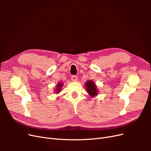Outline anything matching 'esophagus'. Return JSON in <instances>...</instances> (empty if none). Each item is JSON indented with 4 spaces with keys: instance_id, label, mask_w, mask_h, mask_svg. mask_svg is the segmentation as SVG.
I'll use <instances>...</instances> for the list:
<instances>
[{
    "instance_id": "esophagus-1",
    "label": "esophagus",
    "mask_w": 151,
    "mask_h": 151,
    "mask_svg": "<svg viewBox=\"0 0 151 151\" xmlns=\"http://www.w3.org/2000/svg\"><path fill=\"white\" fill-rule=\"evenodd\" d=\"M77 76H76V75H73L71 76V80L72 81H77Z\"/></svg>"
}]
</instances>
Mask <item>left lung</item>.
Masks as SVG:
<instances>
[{
	"instance_id": "obj_1",
	"label": "left lung",
	"mask_w": 151,
	"mask_h": 151,
	"mask_svg": "<svg viewBox=\"0 0 151 151\" xmlns=\"http://www.w3.org/2000/svg\"><path fill=\"white\" fill-rule=\"evenodd\" d=\"M86 91L91 97H94L98 94V91L95 83L92 81H88L86 83Z\"/></svg>"
}]
</instances>
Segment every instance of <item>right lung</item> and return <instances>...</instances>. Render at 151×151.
Here are the masks:
<instances>
[{"label": "right lung", "instance_id": "add662e5", "mask_svg": "<svg viewBox=\"0 0 151 151\" xmlns=\"http://www.w3.org/2000/svg\"><path fill=\"white\" fill-rule=\"evenodd\" d=\"M62 86H63V84H62V83H59L57 84V88H56V89H55V91H56V93H60V91H61V88H62Z\"/></svg>", "mask_w": 151, "mask_h": 151}]
</instances>
